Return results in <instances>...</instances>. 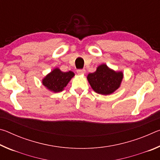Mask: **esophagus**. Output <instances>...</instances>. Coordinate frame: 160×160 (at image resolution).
I'll use <instances>...</instances> for the list:
<instances>
[{"instance_id": "34e87169", "label": "esophagus", "mask_w": 160, "mask_h": 160, "mask_svg": "<svg viewBox=\"0 0 160 160\" xmlns=\"http://www.w3.org/2000/svg\"><path fill=\"white\" fill-rule=\"evenodd\" d=\"M77 72L80 75H82L85 73V69H78L77 70Z\"/></svg>"}]
</instances>
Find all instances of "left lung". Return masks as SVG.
<instances>
[{
  "label": "left lung",
  "mask_w": 160,
  "mask_h": 160,
  "mask_svg": "<svg viewBox=\"0 0 160 160\" xmlns=\"http://www.w3.org/2000/svg\"><path fill=\"white\" fill-rule=\"evenodd\" d=\"M123 79L122 72H115L102 64L88 76V82L94 92L100 94H110L117 90Z\"/></svg>",
  "instance_id": "obj_1"
}]
</instances>
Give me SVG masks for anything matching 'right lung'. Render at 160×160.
Masks as SVG:
<instances>
[{
	"mask_svg": "<svg viewBox=\"0 0 160 160\" xmlns=\"http://www.w3.org/2000/svg\"><path fill=\"white\" fill-rule=\"evenodd\" d=\"M74 75L72 71L62 72L60 69L56 68L43 79L42 83L49 90L59 92L63 90Z\"/></svg>",
	"mask_w": 160,
	"mask_h": 160,
	"instance_id": "1",
	"label": "right lung"
}]
</instances>
